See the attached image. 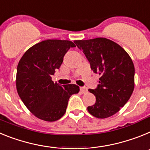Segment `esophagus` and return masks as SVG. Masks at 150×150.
Listing matches in <instances>:
<instances>
[{"label": "esophagus", "instance_id": "34e87169", "mask_svg": "<svg viewBox=\"0 0 150 150\" xmlns=\"http://www.w3.org/2000/svg\"><path fill=\"white\" fill-rule=\"evenodd\" d=\"M80 91H81V93H86V92H87V88L81 87V88H80Z\"/></svg>", "mask_w": 150, "mask_h": 150}]
</instances>
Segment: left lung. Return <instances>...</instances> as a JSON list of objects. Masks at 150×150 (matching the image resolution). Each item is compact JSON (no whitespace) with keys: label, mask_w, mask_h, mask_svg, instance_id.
Returning a JSON list of instances; mask_svg holds the SVG:
<instances>
[{"label":"left lung","mask_w":150,"mask_h":150,"mask_svg":"<svg viewBox=\"0 0 150 150\" xmlns=\"http://www.w3.org/2000/svg\"><path fill=\"white\" fill-rule=\"evenodd\" d=\"M74 42L85 54L91 70L100 75L97 89L88 90L96 103L88 111L97 118H109L125 105L134 89L132 59L119 44L105 38Z\"/></svg>","instance_id":"1"}]
</instances>
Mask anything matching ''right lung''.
<instances>
[{
    "label": "right lung",
    "instance_id": "right-lung-1",
    "mask_svg": "<svg viewBox=\"0 0 150 150\" xmlns=\"http://www.w3.org/2000/svg\"><path fill=\"white\" fill-rule=\"evenodd\" d=\"M75 47L72 41L66 40L43 41L28 49L18 63L17 93L27 109L39 119L55 122L62 118L69 97L79 92L76 84L60 86L51 79L66 52Z\"/></svg>",
    "mask_w": 150,
    "mask_h": 150
}]
</instances>
